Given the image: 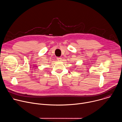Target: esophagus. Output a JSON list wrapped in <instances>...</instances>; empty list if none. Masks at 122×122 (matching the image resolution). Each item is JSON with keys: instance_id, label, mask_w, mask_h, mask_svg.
Here are the masks:
<instances>
[{"instance_id": "34e87169", "label": "esophagus", "mask_w": 122, "mask_h": 122, "mask_svg": "<svg viewBox=\"0 0 122 122\" xmlns=\"http://www.w3.org/2000/svg\"><path fill=\"white\" fill-rule=\"evenodd\" d=\"M57 60L58 61H60L62 60V58H61V57H57Z\"/></svg>"}]
</instances>
